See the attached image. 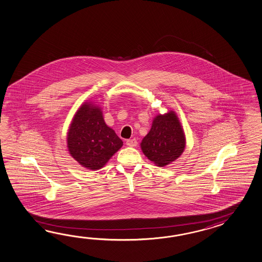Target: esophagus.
Here are the masks:
<instances>
[{"label": "esophagus", "instance_id": "1", "mask_svg": "<svg viewBox=\"0 0 262 262\" xmlns=\"http://www.w3.org/2000/svg\"><path fill=\"white\" fill-rule=\"evenodd\" d=\"M126 145H128V146H132V147H134V146H136V145H137V141H136L135 138L127 140Z\"/></svg>", "mask_w": 262, "mask_h": 262}]
</instances>
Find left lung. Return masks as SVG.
Wrapping results in <instances>:
<instances>
[{
	"mask_svg": "<svg viewBox=\"0 0 262 262\" xmlns=\"http://www.w3.org/2000/svg\"><path fill=\"white\" fill-rule=\"evenodd\" d=\"M141 147L145 156L158 166H165L181 156L185 147V136L174 112L154 118Z\"/></svg>",
	"mask_w": 262,
	"mask_h": 262,
	"instance_id": "obj_1",
	"label": "left lung"
}]
</instances>
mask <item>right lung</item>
I'll list each match as a JSON object with an SVG mask.
<instances>
[{
  "label": "right lung",
  "mask_w": 262,
  "mask_h": 262,
  "mask_svg": "<svg viewBox=\"0 0 262 262\" xmlns=\"http://www.w3.org/2000/svg\"><path fill=\"white\" fill-rule=\"evenodd\" d=\"M122 145V140L105 124L99 107L85 103L77 111L68 134V147L83 167H103Z\"/></svg>",
  "instance_id": "right-lung-1"
}]
</instances>
